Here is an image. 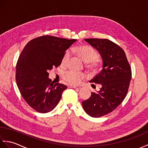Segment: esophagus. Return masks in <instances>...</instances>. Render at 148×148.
I'll return each instance as SVG.
<instances>
[{"label": "esophagus", "mask_w": 148, "mask_h": 148, "mask_svg": "<svg viewBox=\"0 0 148 148\" xmlns=\"http://www.w3.org/2000/svg\"><path fill=\"white\" fill-rule=\"evenodd\" d=\"M69 88H77V86H75V85H69Z\"/></svg>", "instance_id": "34e87169"}]
</instances>
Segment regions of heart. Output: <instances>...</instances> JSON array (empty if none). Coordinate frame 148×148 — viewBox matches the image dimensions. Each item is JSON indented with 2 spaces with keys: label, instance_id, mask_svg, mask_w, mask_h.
<instances>
[{
  "label": "heart",
  "instance_id": "obj_1",
  "mask_svg": "<svg viewBox=\"0 0 148 148\" xmlns=\"http://www.w3.org/2000/svg\"><path fill=\"white\" fill-rule=\"evenodd\" d=\"M74 51L80 56L83 60L88 63L87 67L91 71H95L98 67L97 59L99 57V54L93 47L88 45H80L74 48ZM71 54L69 51H66L63 55L61 64L62 66H66L70 58ZM86 75L83 72H78L73 71H68L63 75V79L66 82L73 85L79 84L81 81L85 79Z\"/></svg>",
  "mask_w": 148,
  "mask_h": 148
}]
</instances>
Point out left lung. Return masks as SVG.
Wrapping results in <instances>:
<instances>
[{
	"instance_id": "8db88e82",
	"label": "left lung",
	"mask_w": 148,
	"mask_h": 148,
	"mask_svg": "<svg viewBox=\"0 0 148 148\" xmlns=\"http://www.w3.org/2000/svg\"><path fill=\"white\" fill-rule=\"evenodd\" d=\"M85 41L99 51L103 60L102 69L90 81L101 84L97 93L82 102L89 116L99 118L105 116L121 104L126 97L132 77V71L124 50L107 39H85Z\"/></svg>"
}]
</instances>
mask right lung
Here are the masks:
<instances>
[{
    "label": "right lung",
    "instance_id": "add662e5",
    "mask_svg": "<svg viewBox=\"0 0 148 148\" xmlns=\"http://www.w3.org/2000/svg\"><path fill=\"white\" fill-rule=\"evenodd\" d=\"M76 39L43 36L31 40L22 50L16 67V81L21 96L37 112H50L58 104L63 84L48 78L49 71L61 64L63 55Z\"/></svg>",
    "mask_w": 148,
    "mask_h": 148
}]
</instances>
